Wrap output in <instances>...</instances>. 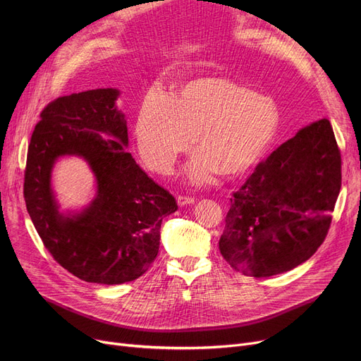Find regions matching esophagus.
I'll return each instance as SVG.
<instances>
[{"mask_svg": "<svg viewBox=\"0 0 361 361\" xmlns=\"http://www.w3.org/2000/svg\"><path fill=\"white\" fill-rule=\"evenodd\" d=\"M177 203H178L180 206L192 204V203H195V197H192V196H184V195H180V196H177Z\"/></svg>", "mask_w": 361, "mask_h": 361, "instance_id": "34e87169", "label": "esophagus"}]
</instances>
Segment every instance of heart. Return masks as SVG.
I'll list each match as a JSON object with an SVG mask.
<instances>
[{
  "label": "heart",
  "mask_w": 361,
  "mask_h": 361,
  "mask_svg": "<svg viewBox=\"0 0 361 361\" xmlns=\"http://www.w3.org/2000/svg\"><path fill=\"white\" fill-rule=\"evenodd\" d=\"M278 127L272 99L231 79L204 75L183 83L171 99L149 93L137 111L135 133L143 162L162 174L193 147L196 136L199 154L188 177L206 184L218 173H247L271 147Z\"/></svg>",
  "instance_id": "obj_1"
}]
</instances>
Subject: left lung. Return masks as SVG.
<instances>
[{
	"label": "left lung",
	"mask_w": 361,
	"mask_h": 361,
	"mask_svg": "<svg viewBox=\"0 0 361 361\" xmlns=\"http://www.w3.org/2000/svg\"><path fill=\"white\" fill-rule=\"evenodd\" d=\"M341 178V152L329 120L300 128L233 193L221 255L255 278L298 267L328 235Z\"/></svg>",
	"instance_id": "1"
}]
</instances>
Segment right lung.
<instances>
[{
    "instance_id": "obj_1",
    "label": "right lung",
    "mask_w": 361,
    "mask_h": 361,
    "mask_svg": "<svg viewBox=\"0 0 361 361\" xmlns=\"http://www.w3.org/2000/svg\"><path fill=\"white\" fill-rule=\"evenodd\" d=\"M118 93L97 89L49 102L32 133L23 185L30 219L54 260L74 276L106 286L135 281L150 268L162 218L178 207L126 150ZM63 154L83 156L99 184L97 199L73 217L58 212L50 190L51 165Z\"/></svg>"
}]
</instances>
